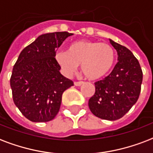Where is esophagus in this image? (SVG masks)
I'll use <instances>...</instances> for the list:
<instances>
[{
	"instance_id": "obj_1",
	"label": "esophagus",
	"mask_w": 153,
	"mask_h": 153,
	"mask_svg": "<svg viewBox=\"0 0 153 153\" xmlns=\"http://www.w3.org/2000/svg\"><path fill=\"white\" fill-rule=\"evenodd\" d=\"M83 83H84V82H82V81H80V82H74V85H75V86H77V87L82 86V85L83 84Z\"/></svg>"
}]
</instances>
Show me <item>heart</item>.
<instances>
[{
    "label": "heart",
    "mask_w": 153,
    "mask_h": 153,
    "mask_svg": "<svg viewBox=\"0 0 153 153\" xmlns=\"http://www.w3.org/2000/svg\"><path fill=\"white\" fill-rule=\"evenodd\" d=\"M54 58L67 76L72 75L81 65L86 78L97 80L106 76L111 70L115 62V51L108 43L79 40L72 43L68 51H57Z\"/></svg>",
    "instance_id": "1"
}]
</instances>
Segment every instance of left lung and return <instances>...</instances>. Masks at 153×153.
Masks as SVG:
<instances>
[{
    "label": "left lung",
    "mask_w": 153,
    "mask_h": 153,
    "mask_svg": "<svg viewBox=\"0 0 153 153\" xmlns=\"http://www.w3.org/2000/svg\"><path fill=\"white\" fill-rule=\"evenodd\" d=\"M111 44L118 53V62L108 76L95 82V92L88 106L95 116L116 120L123 117L138 100L143 72L137 58L127 47L114 41Z\"/></svg>",
    "instance_id": "obj_1"
}]
</instances>
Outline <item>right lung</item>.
<instances>
[{
    "mask_svg": "<svg viewBox=\"0 0 153 153\" xmlns=\"http://www.w3.org/2000/svg\"><path fill=\"white\" fill-rule=\"evenodd\" d=\"M73 33H49L40 35L21 52L13 66L10 87L15 105L32 122H48L60 109L62 95L74 85L59 72L54 54Z\"/></svg>",
    "mask_w": 153,
    "mask_h": 153,
    "instance_id": "add662e5",
    "label": "right lung"
}]
</instances>
